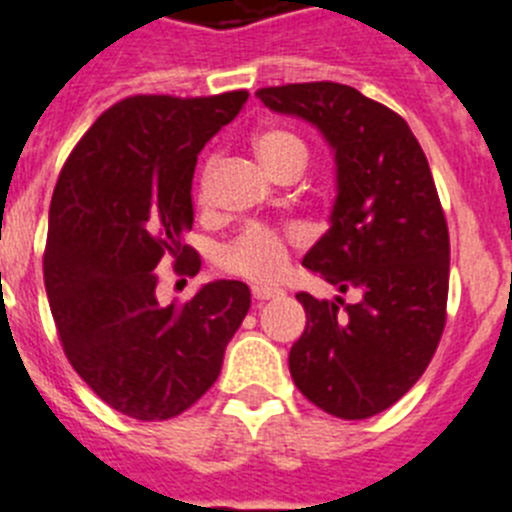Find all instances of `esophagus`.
<instances>
[{
    "label": "esophagus",
    "instance_id": "1",
    "mask_svg": "<svg viewBox=\"0 0 512 512\" xmlns=\"http://www.w3.org/2000/svg\"><path fill=\"white\" fill-rule=\"evenodd\" d=\"M278 296H283V290L273 288V285H252V298H255L257 303H265L270 301V298Z\"/></svg>",
    "mask_w": 512,
    "mask_h": 512
}]
</instances>
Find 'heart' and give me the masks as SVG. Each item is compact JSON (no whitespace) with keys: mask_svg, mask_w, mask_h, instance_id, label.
Segmentation results:
<instances>
[{"mask_svg":"<svg viewBox=\"0 0 512 512\" xmlns=\"http://www.w3.org/2000/svg\"><path fill=\"white\" fill-rule=\"evenodd\" d=\"M255 150L270 173L288 163L306 165L308 158L306 142L288 130H262L260 135H255ZM288 247V234L265 224H252L224 247L222 267L239 278L270 283L280 278L288 265Z\"/></svg>","mask_w":512,"mask_h":512,"instance_id":"b5f03b06","label":"heart"}]
</instances>
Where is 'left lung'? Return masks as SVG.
Returning <instances> with one entry per match:
<instances>
[{
  "instance_id": "obj_1",
  "label": "left lung",
  "mask_w": 512,
  "mask_h": 512,
  "mask_svg": "<svg viewBox=\"0 0 512 512\" xmlns=\"http://www.w3.org/2000/svg\"><path fill=\"white\" fill-rule=\"evenodd\" d=\"M257 99L311 122L334 150L331 227L303 267L357 296L296 293L306 329L290 347V377L331 416H377L426 372L446 324L449 229L428 160L400 114L352 86H270Z\"/></svg>"
}]
</instances>
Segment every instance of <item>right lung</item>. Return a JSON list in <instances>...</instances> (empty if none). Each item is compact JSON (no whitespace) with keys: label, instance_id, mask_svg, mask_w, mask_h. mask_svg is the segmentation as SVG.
<instances>
[{"label":"right lung","instance_id":"1","mask_svg":"<svg viewBox=\"0 0 512 512\" xmlns=\"http://www.w3.org/2000/svg\"><path fill=\"white\" fill-rule=\"evenodd\" d=\"M247 96L117 101L78 140L55 183L43 257L55 329L81 380L137 421L191 408L216 382L250 311V288L239 280L206 283L183 306L155 296L163 260L178 275L201 270L199 252L183 245L196 158Z\"/></svg>","mask_w":512,"mask_h":512}]
</instances>
